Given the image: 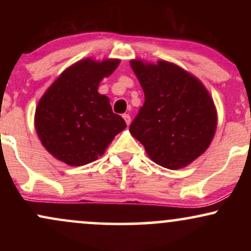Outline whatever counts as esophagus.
Here are the masks:
<instances>
[{
    "instance_id": "1",
    "label": "esophagus",
    "mask_w": 251,
    "mask_h": 251,
    "mask_svg": "<svg viewBox=\"0 0 251 251\" xmlns=\"http://www.w3.org/2000/svg\"><path fill=\"white\" fill-rule=\"evenodd\" d=\"M123 118H124V119H125V122H126V124H127V126H128L129 124H131V117H129L128 114H124Z\"/></svg>"
}]
</instances>
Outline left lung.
Segmentation results:
<instances>
[{"label":"left lung","mask_w":251,"mask_h":251,"mask_svg":"<svg viewBox=\"0 0 251 251\" xmlns=\"http://www.w3.org/2000/svg\"><path fill=\"white\" fill-rule=\"evenodd\" d=\"M145 102L129 132L149 157L170 170L185 168L206 151L217 126L208 89L197 77L168 61L131 60Z\"/></svg>","instance_id":"left-lung-1"}]
</instances>
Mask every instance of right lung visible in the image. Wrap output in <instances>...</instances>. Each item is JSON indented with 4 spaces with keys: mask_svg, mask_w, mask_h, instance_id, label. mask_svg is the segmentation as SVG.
I'll return each instance as SVG.
<instances>
[{
    "mask_svg": "<svg viewBox=\"0 0 251 251\" xmlns=\"http://www.w3.org/2000/svg\"><path fill=\"white\" fill-rule=\"evenodd\" d=\"M120 60L85 59L63 71L40 99L35 129L46 150L67 165L92 163L126 127L109 99L98 92Z\"/></svg>",
    "mask_w": 251,
    "mask_h": 251,
    "instance_id": "add662e5",
    "label": "right lung"
}]
</instances>
